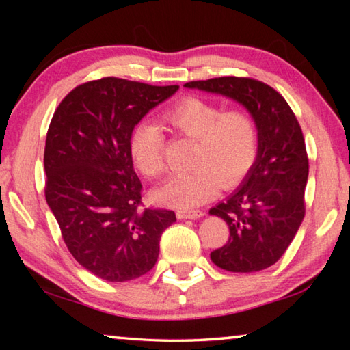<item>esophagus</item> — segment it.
Returning <instances> with one entry per match:
<instances>
[{
    "label": "esophagus",
    "instance_id": "esophagus-1",
    "mask_svg": "<svg viewBox=\"0 0 350 350\" xmlns=\"http://www.w3.org/2000/svg\"><path fill=\"white\" fill-rule=\"evenodd\" d=\"M205 215L204 211L200 210H180L177 211V217L179 219H199Z\"/></svg>",
    "mask_w": 350,
    "mask_h": 350
}]
</instances>
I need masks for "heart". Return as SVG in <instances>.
Returning <instances> with one entry per match:
<instances>
[{
  "instance_id": "heart-1",
  "label": "heart",
  "mask_w": 350,
  "mask_h": 350,
  "mask_svg": "<svg viewBox=\"0 0 350 350\" xmlns=\"http://www.w3.org/2000/svg\"><path fill=\"white\" fill-rule=\"evenodd\" d=\"M163 122L171 131L196 142L193 171L171 177L156 193L161 204L174 208H191L206 202L221 183L233 187L248 174L256 162L259 148L258 125L245 109H227L199 97H188L165 112ZM165 137L151 122L134 128L129 151L142 173L157 179L165 173Z\"/></svg>"
}]
</instances>
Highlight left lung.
<instances>
[{"label":"left lung","mask_w":350,"mask_h":350,"mask_svg":"<svg viewBox=\"0 0 350 350\" xmlns=\"http://www.w3.org/2000/svg\"><path fill=\"white\" fill-rule=\"evenodd\" d=\"M185 88L233 98L256 120V162L241 187L210 210L230 228L227 244L210 258L234 273L267 269L286 253L306 215L309 159L299 123L280 92L248 77L188 81Z\"/></svg>","instance_id":"8db88e82"}]
</instances>
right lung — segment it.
<instances>
[{"mask_svg":"<svg viewBox=\"0 0 350 350\" xmlns=\"http://www.w3.org/2000/svg\"><path fill=\"white\" fill-rule=\"evenodd\" d=\"M177 90L116 77L83 83L62 100L47 129L46 202L70 254L105 281L148 273L162 233L176 222L174 211L142 208L129 140Z\"/></svg>","mask_w":350,"mask_h":350,"instance_id":"right-lung-1","label":"right lung"}]
</instances>
